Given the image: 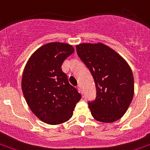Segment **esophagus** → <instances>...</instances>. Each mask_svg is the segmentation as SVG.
<instances>
[{
	"label": "esophagus",
	"instance_id": "1",
	"mask_svg": "<svg viewBox=\"0 0 150 150\" xmlns=\"http://www.w3.org/2000/svg\"><path fill=\"white\" fill-rule=\"evenodd\" d=\"M77 87H78V89H79V90L80 92L82 93V88H81V86H80V85H78V86H77Z\"/></svg>",
	"mask_w": 150,
	"mask_h": 150
}]
</instances>
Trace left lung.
<instances>
[{
    "mask_svg": "<svg viewBox=\"0 0 150 150\" xmlns=\"http://www.w3.org/2000/svg\"><path fill=\"white\" fill-rule=\"evenodd\" d=\"M76 50L95 82L97 97L88 102L93 117L102 123L120 120L134 96V76L129 64L115 50L100 42L77 45Z\"/></svg>",
    "mask_w": 150,
    "mask_h": 150,
    "instance_id": "8db88e82",
    "label": "left lung"
}]
</instances>
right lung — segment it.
<instances>
[{
	"mask_svg": "<svg viewBox=\"0 0 150 150\" xmlns=\"http://www.w3.org/2000/svg\"><path fill=\"white\" fill-rule=\"evenodd\" d=\"M75 52L72 45L50 42L30 56L22 77V90L27 105L40 120L57 125L69 120L81 94L63 72L64 60Z\"/></svg>",
	"mask_w": 150,
	"mask_h": 150,
	"instance_id": "1",
	"label": "right lung"
}]
</instances>
